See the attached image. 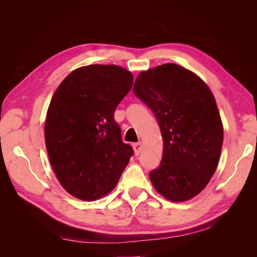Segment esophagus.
<instances>
[{"label":"esophagus","instance_id":"obj_1","mask_svg":"<svg viewBox=\"0 0 257 257\" xmlns=\"http://www.w3.org/2000/svg\"><path fill=\"white\" fill-rule=\"evenodd\" d=\"M142 143L141 142H138V143H136V144H134L133 145V148H134V151H135V154L136 155H138L139 153H141V150H142Z\"/></svg>","mask_w":257,"mask_h":257}]
</instances>
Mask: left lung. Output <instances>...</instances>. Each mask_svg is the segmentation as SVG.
Returning a JSON list of instances; mask_svg holds the SVG:
<instances>
[{"label": "left lung", "mask_w": 257, "mask_h": 257, "mask_svg": "<svg viewBox=\"0 0 257 257\" xmlns=\"http://www.w3.org/2000/svg\"><path fill=\"white\" fill-rule=\"evenodd\" d=\"M133 91L158 119L164 144L160 166L149 175L155 190L172 201L196 196L213 176L223 145L212 92L174 63L139 74Z\"/></svg>", "instance_id": "1"}]
</instances>
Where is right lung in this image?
<instances>
[{
	"label": "right lung",
	"instance_id": "obj_1",
	"mask_svg": "<svg viewBox=\"0 0 257 257\" xmlns=\"http://www.w3.org/2000/svg\"><path fill=\"white\" fill-rule=\"evenodd\" d=\"M132 85L126 69L94 64L75 69L54 92L45 123L46 148L58 180L73 196H105L133 155L113 118Z\"/></svg>",
	"mask_w": 257,
	"mask_h": 257
}]
</instances>
